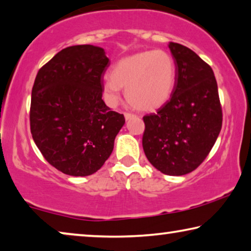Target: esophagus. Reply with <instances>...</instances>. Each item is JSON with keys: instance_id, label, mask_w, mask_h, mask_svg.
Instances as JSON below:
<instances>
[{"instance_id": "1", "label": "esophagus", "mask_w": 251, "mask_h": 251, "mask_svg": "<svg viewBox=\"0 0 251 251\" xmlns=\"http://www.w3.org/2000/svg\"><path fill=\"white\" fill-rule=\"evenodd\" d=\"M134 117H136V115L132 114V113H129V112H126V113H125L126 120H130V119H132V118H134Z\"/></svg>"}]
</instances>
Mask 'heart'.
Instances as JSON below:
<instances>
[{
    "mask_svg": "<svg viewBox=\"0 0 251 251\" xmlns=\"http://www.w3.org/2000/svg\"><path fill=\"white\" fill-rule=\"evenodd\" d=\"M176 65L171 53L161 49L145 50L125 57L103 82L106 103L115 106L126 88V101L139 111H152L168 101L174 91Z\"/></svg>",
    "mask_w": 251,
    "mask_h": 251,
    "instance_id": "heart-1",
    "label": "heart"
}]
</instances>
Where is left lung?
<instances>
[{"label":"left lung","instance_id":"obj_1","mask_svg":"<svg viewBox=\"0 0 251 251\" xmlns=\"http://www.w3.org/2000/svg\"><path fill=\"white\" fill-rule=\"evenodd\" d=\"M176 65L169 101L145 115L142 147L163 174L182 176L199 167L209 155L222 126L217 79L212 68L190 48L168 45Z\"/></svg>","mask_w":251,"mask_h":251}]
</instances>
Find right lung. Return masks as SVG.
Returning a JSON list of instances; mask_svg holds the SVG:
<instances>
[{
  "mask_svg": "<svg viewBox=\"0 0 251 251\" xmlns=\"http://www.w3.org/2000/svg\"><path fill=\"white\" fill-rule=\"evenodd\" d=\"M110 66L101 47L78 45L59 51L34 79L30 129L48 163L71 176H88L112 153L125 117L102 100Z\"/></svg>",
  "mask_w": 251,
  "mask_h": 251,
  "instance_id": "1",
  "label": "right lung"
}]
</instances>
